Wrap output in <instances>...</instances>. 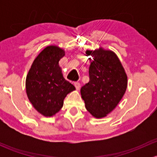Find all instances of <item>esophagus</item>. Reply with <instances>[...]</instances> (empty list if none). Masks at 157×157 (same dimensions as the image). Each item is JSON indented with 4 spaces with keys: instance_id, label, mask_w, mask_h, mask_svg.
<instances>
[{
    "instance_id": "34e87169",
    "label": "esophagus",
    "mask_w": 157,
    "mask_h": 157,
    "mask_svg": "<svg viewBox=\"0 0 157 157\" xmlns=\"http://www.w3.org/2000/svg\"><path fill=\"white\" fill-rule=\"evenodd\" d=\"M74 86H75V87H76V89H77V90H80V83H78V82H75V83H74Z\"/></svg>"
}]
</instances>
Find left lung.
I'll return each mask as SVG.
<instances>
[{"mask_svg":"<svg viewBox=\"0 0 157 157\" xmlns=\"http://www.w3.org/2000/svg\"><path fill=\"white\" fill-rule=\"evenodd\" d=\"M91 56L90 81L80 89L86 110L96 118L107 116L118 105L125 93L128 77L116 54L102 47L86 50Z\"/></svg>","mask_w":157,"mask_h":157,"instance_id":"8db88e82","label":"left lung"}]
</instances>
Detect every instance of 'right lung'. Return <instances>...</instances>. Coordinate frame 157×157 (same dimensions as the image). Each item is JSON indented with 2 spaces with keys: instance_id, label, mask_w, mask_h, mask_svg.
Here are the masks:
<instances>
[{
  "instance_id": "obj_1",
  "label": "right lung",
  "mask_w": 157,
  "mask_h": 157,
  "mask_svg": "<svg viewBox=\"0 0 157 157\" xmlns=\"http://www.w3.org/2000/svg\"><path fill=\"white\" fill-rule=\"evenodd\" d=\"M65 51L58 45L45 47L32 64L26 79V92L29 102L39 113L52 117L64 105L68 93L75 90L63 77L59 61Z\"/></svg>"
}]
</instances>
